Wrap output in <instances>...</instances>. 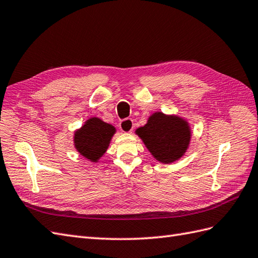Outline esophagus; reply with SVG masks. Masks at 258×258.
<instances>
[{
    "label": "esophagus",
    "mask_w": 258,
    "mask_h": 258,
    "mask_svg": "<svg viewBox=\"0 0 258 258\" xmlns=\"http://www.w3.org/2000/svg\"><path fill=\"white\" fill-rule=\"evenodd\" d=\"M120 128L124 133H131L132 131L134 128V123L133 120H131V118H124L120 122Z\"/></svg>",
    "instance_id": "1"
}]
</instances>
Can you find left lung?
I'll use <instances>...</instances> for the list:
<instances>
[{
  "label": "left lung",
  "mask_w": 258,
  "mask_h": 258,
  "mask_svg": "<svg viewBox=\"0 0 258 258\" xmlns=\"http://www.w3.org/2000/svg\"><path fill=\"white\" fill-rule=\"evenodd\" d=\"M136 134L158 161L171 163L185 154L190 140L188 123L175 115L156 112Z\"/></svg>",
  "instance_id": "8db88e82"
}]
</instances>
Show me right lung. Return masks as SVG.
<instances>
[{
	"label": "right lung",
	"mask_w": 258,
	"mask_h": 258,
	"mask_svg": "<svg viewBox=\"0 0 258 258\" xmlns=\"http://www.w3.org/2000/svg\"><path fill=\"white\" fill-rule=\"evenodd\" d=\"M115 127L101 121L98 117H91L74 134V145L77 151L92 162L107 151Z\"/></svg>",
	"instance_id": "1"
}]
</instances>
